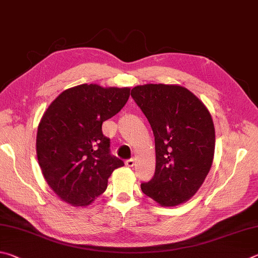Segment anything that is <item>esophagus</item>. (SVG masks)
Wrapping results in <instances>:
<instances>
[{"label": "esophagus", "mask_w": 258, "mask_h": 258, "mask_svg": "<svg viewBox=\"0 0 258 258\" xmlns=\"http://www.w3.org/2000/svg\"><path fill=\"white\" fill-rule=\"evenodd\" d=\"M134 165H135V159H130L125 161V166H128V168H133Z\"/></svg>", "instance_id": "1"}]
</instances>
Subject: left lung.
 Segmentation results:
<instances>
[{
    "label": "left lung",
    "instance_id": "8db88e82",
    "mask_svg": "<svg viewBox=\"0 0 258 258\" xmlns=\"http://www.w3.org/2000/svg\"><path fill=\"white\" fill-rule=\"evenodd\" d=\"M155 137L156 165L142 191L161 206H177L195 195L213 163L215 129L211 113L190 90L147 84L132 89Z\"/></svg>",
    "mask_w": 258,
    "mask_h": 258
}]
</instances>
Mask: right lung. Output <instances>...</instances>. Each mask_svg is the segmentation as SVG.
Segmentation results:
<instances>
[{
    "mask_svg": "<svg viewBox=\"0 0 258 258\" xmlns=\"http://www.w3.org/2000/svg\"><path fill=\"white\" fill-rule=\"evenodd\" d=\"M130 88L83 84L62 92L40 119L38 164L52 190L74 206H87L105 191L107 179L124 163L110 153L104 121L119 113Z\"/></svg>",
    "mask_w": 258,
    "mask_h": 258,
    "instance_id": "right-lung-1",
    "label": "right lung"
}]
</instances>
